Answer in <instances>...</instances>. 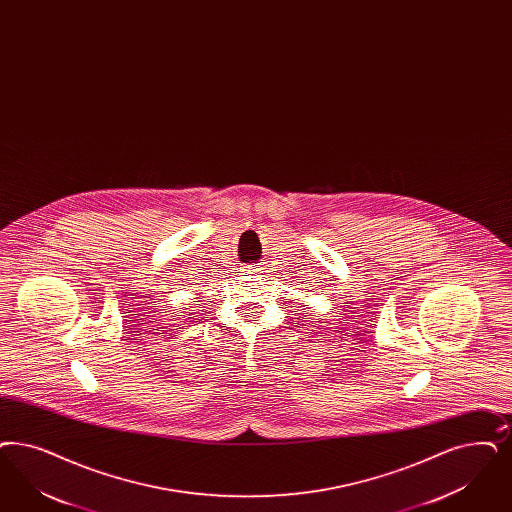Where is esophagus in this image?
<instances>
[{
    "mask_svg": "<svg viewBox=\"0 0 512 512\" xmlns=\"http://www.w3.org/2000/svg\"><path fill=\"white\" fill-rule=\"evenodd\" d=\"M251 272H259V270H255V268H253V270H249V274H251Z\"/></svg>",
    "mask_w": 512,
    "mask_h": 512,
    "instance_id": "obj_1",
    "label": "esophagus"
}]
</instances>
